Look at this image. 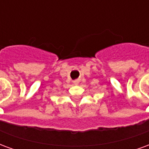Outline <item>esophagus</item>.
Returning a JSON list of instances; mask_svg holds the SVG:
<instances>
[{"instance_id": "1", "label": "esophagus", "mask_w": 149, "mask_h": 149, "mask_svg": "<svg viewBox=\"0 0 149 149\" xmlns=\"http://www.w3.org/2000/svg\"><path fill=\"white\" fill-rule=\"evenodd\" d=\"M77 83H78V81H74V84H77Z\"/></svg>"}]
</instances>
